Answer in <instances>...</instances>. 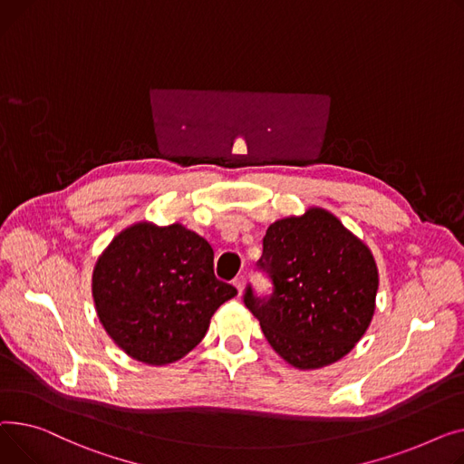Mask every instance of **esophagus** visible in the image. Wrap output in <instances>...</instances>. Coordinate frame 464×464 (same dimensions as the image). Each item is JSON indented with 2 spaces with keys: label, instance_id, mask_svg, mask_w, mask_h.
Here are the masks:
<instances>
[{
  "label": "esophagus",
  "instance_id": "1",
  "mask_svg": "<svg viewBox=\"0 0 464 464\" xmlns=\"http://www.w3.org/2000/svg\"><path fill=\"white\" fill-rule=\"evenodd\" d=\"M243 285H245V277H243V276H239V277L234 279V286L237 288V295L243 294Z\"/></svg>",
  "mask_w": 464,
  "mask_h": 464
}]
</instances>
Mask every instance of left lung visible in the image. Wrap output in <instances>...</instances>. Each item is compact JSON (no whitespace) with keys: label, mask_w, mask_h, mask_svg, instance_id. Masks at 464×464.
I'll return each mask as SVG.
<instances>
[{"label":"left lung","mask_w":464,"mask_h":464,"mask_svg":"<svg viewBox=\"0 0 464 464\" xmlns=\"http://www.w3.org/2000/svg\"><path fill=\"white\" fill-rule=\"evenodd\" d=\"M260 267L274 294L245 305L279 356L311 371L344 358L365 335L376 309L378 267L367 243L318 206L271 223Z\"/></svg>","instance_id":"8db88e82"}]
</instances>
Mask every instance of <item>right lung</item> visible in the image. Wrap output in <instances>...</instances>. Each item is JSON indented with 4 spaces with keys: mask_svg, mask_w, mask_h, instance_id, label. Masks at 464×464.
<instances>
[{
    "mask_svg": "<svg viewBox=\"0 0 464 464\" xmlns=\"http://www.w3.org/2000/svg\"><path fill=\"white\" fill-rule=\"evenodd\" d=\"M92 292L104 332L129 358L169 365L206 335L237 290L213 274V249L181 223L139 221L95 262Z\"/></svg>",
    "mask_w": 464,
    "mask_h": 464,
    "instance_id": "add662e5",
    "label": "right lung"
}]
</instances>
